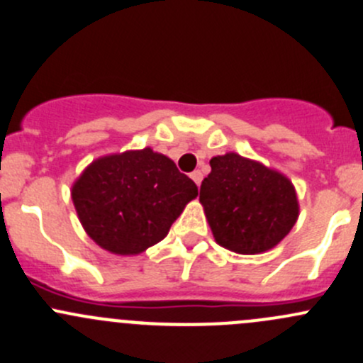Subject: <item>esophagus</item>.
Returning a JSON list of instances; mask_svg holds the SVG:
<instances>
[{
  "label": "esophagus",
  "instance_id": "1",
  "mask_svg": "<svg viewBox=\"0 0 363 363\" xmlns=\"http://www.w3.org/2000/svg\"><path fill=\"white\" fill-rule=\"evenodd\" d=\"M191 179H193V181H194V184H196V186H200L201 179H203V174H201L200 170H194L193 174H191Z\"/></svg>",
  "mask_w": 363,
  "mask_h": 363
}]
</instances>
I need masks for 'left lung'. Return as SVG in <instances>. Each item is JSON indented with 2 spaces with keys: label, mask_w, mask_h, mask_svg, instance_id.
I'll use <instances>...</instances> for the list:
<instances>
[{
  "label": "left lung",
  "mask_w": 363,
  "mask_h": 363,
  "mask_svg": "<svg viewBox=\"0 0 363 363\" xmlns=\"http://www.w3.org/2000/svg\"><path fill=\"white\" fill-rule=\"evenodd\" d=\"M200 188V203L213 238L243 255L262 254L291 233L299 217L292 181L238 152L213 156Z\"/></svg>",
  "instance_id": "left-lung-1"
}]
</instances>
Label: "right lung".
Masks as SVG:
<instances>
[{
    "mask_svg": "<svg viewBox=\"0 0 363 363\" xmlns=\"http://www.w3.org/2000/svg\"><path fill=\"white\" fill-rule=\"evenodd\" d=\"M196 194L191 179L151 147L94 160L71 188L83 230L116 255H139L162 242Z\"/></svg>",
    "mask_w": 363,
    "mask_h": 363,
    "instance_id": "right-lung-1",
    "label": "right lung"
}]
</instances>
